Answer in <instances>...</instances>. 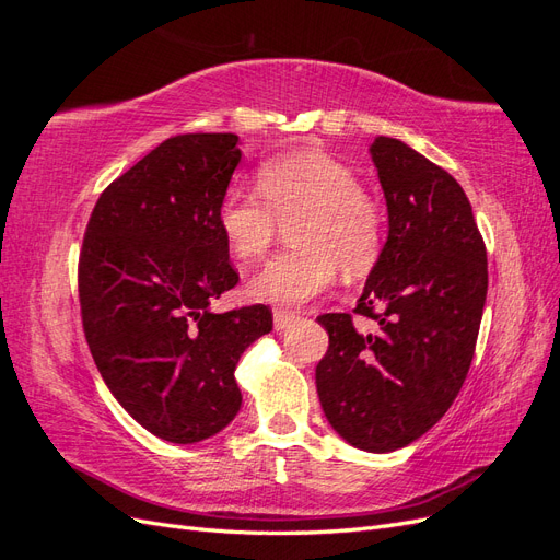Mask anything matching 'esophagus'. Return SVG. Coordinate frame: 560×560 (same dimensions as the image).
<instances>
[{
    "mask_svg": "<svg viewBox=\"0 0 560 560\" xmlns=\"http://www.w3.org/2000/svg\"><path fill=\"white\" fill-rule=\"evenodd\" d=\"M299 315L294 311H284V308H276L273 311V325H276V331H284L287 327L292 325V322H296Z\"/></svg>",
    "mask_w": 560,
    "mask_h": 560,
    "instance_id": "esophagus-1",
    "label": "esophagus"
}]
</instances>
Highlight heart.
<instances>
[{
    "instance_id": "obj_1",
    "label": "heart",
    "mask_w": 560,
    "mask_h": 560,
    "mask_svg": "<svg viewBox=\"0 0 560 560\" xmlns=\"http://www.w3.org/2000/svg\"><path fill=\"white\" fill-rule=\"evenodd\" d=\"M257 188L233 186L217 210L219 231L243 261L261 257L280 219L295 217L287 226L294 245L249 280L257 301L296 306L329 290L338 266L364 276L378 261L383 212L348 163L317 149L287 151L259 165Z\"/></svg>"
}]
</instances>
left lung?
I'll return each instance as SVG.
<instances>
[{"label":"left lung","instance_id":"8db88e82","mask_svg":"<svg viewBox=\"0 0 560 560\" xmlns=\"http://www.w3.org/2000/svg\"><path fill=\"white\" fill-rule=\"evenodd\" d=\"M371 161L387 206V241L354 313L319 315L329 350L315 369L322 411L354 448L389 453L434 428L460 393L488 292L483 238L444 167L395 138Z\"/></svg>","mask_w":560,"mask_h":560}]
</instances>
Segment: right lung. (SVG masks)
<instances>
[{
	"label": "right lung",
	"instance_id": "add662e5",
	"mask_svg": "<svg viewBox=\"0 0 560 560\" xmlns=\"http://www.w3.org/2000/svg\"><path fill=\"white\" fill-rule=\"evenodd\" d=\"M238 135H177L97 198L79 259L83 331L109 393L171 444L222 432L241 411V354L273 329L268 306L212 313L238 284L217 224Z\"/></svg>",
	"mask_w": 560,
	"mask_h": 560
}]
</instances>
